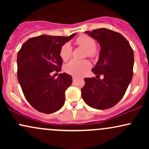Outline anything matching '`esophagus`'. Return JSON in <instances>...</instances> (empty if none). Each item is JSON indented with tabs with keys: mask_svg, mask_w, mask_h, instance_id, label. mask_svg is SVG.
<instances>
[{
	"mask_svg": "<svg viewBox=\"0 0 149 149\" xmlns=\"http://www.w3.org/2000/svg\"><path fill=\"white\" fill-rule=\"evenodd\" d=\"M72 78H73V82L76 81V76H73Z\"/></svg>",
	"mask_w": 149,
	"mask_h": 149,
	"instance_id": "obj_1",
	"label": "esophagus"
}]
</instances>
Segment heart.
<instances>
[{"label":"heart","instance_id":"b5f03b06","mask_svg":"<svg viewBox=\"0 0 149 149\" xmlns=\"http://www.w3.org/2000/svg\"><path fill=\"white\" fill-rule=\"evenodd\" d=\"M75 43L85 49V55L93 58L97 54L96 42L93 38L88 35H81L75 40ZM72 54V47L69 43H65L61 46L59 55L63 61H67ZM90 63L88 60H76L73 59L65 66L64 70L66 73L72 76H78L83 74L90 69Z\"/></svg>","mask_w":149,"mask_h":149}]
</instances>
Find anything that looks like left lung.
<instances>
[{
    "instance_id": "obj_1",
    "label": "left lung",
    "mask_w": 149,
    "mask_h": 149,
    "mask_svg": "<svg viewBox=\"0 0 149 149\" xmlns=\"http://www.w3.org/2000/svg\"><path fill=\"white\" fill-rule=\"evenodd\" d=\"M100 44V59L92 71L97 78H85L81 95L94 109H110L123 98L133 76L134 52L120 33L107 29L85 31ZM101 74L104 78L100 79Z\"/></svg>"
}]
</instances>
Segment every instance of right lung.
<instances>
[{
    "mask_svg": "<svg viewBox=\"0 0 149 149\" xmlns=\"http://www.w3.org/2000/svg\"><path fill=\"white\" fill-rule=\"evenodd\" d=\"M76 34L68 37L42 35L31 38L19 50L18 81L25 98L38 111L52 113L64 105L65 91L72 83V77L63 73L55 79L51 74L61 71V46Z\"/></svg>",
    "mask_w": 149,
    "mask_h": 149,
    "instance_id": "right-lung-1",
    "label": "right lung"
}]
</instances>
